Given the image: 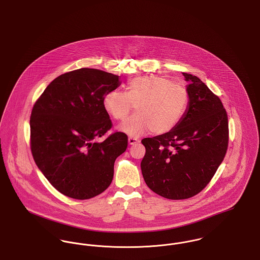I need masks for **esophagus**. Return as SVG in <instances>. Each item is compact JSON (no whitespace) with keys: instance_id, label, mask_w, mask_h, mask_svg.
Returning <instances> with one entry per match:
<instances>
[{"instance_id":"34e87169","label":"esophagus","mask_w":260,"mask_h":260,"mask_svg":"<svg viewBox=\"0 0 260 260\" xmlns=\"http://www.w3.org/2000/svg\"><path fill=\"white\" fill-rule=\"evenodd\" d=\"M128 143L131 144V145H133V144H136L137 142H139L140 140H138V139H136V138H128Z\"/></svg>"}]
</instances>
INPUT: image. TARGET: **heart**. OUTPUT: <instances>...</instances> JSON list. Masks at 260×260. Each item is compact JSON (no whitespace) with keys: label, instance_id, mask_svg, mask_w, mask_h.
Wrapping results in <instances>:
<instances>
[{"label":"heart","instance_id":"heart-1","mask_svg":"<svg viewBox=\"0 0 260 260\" xmlns=\"http://www.w3.org/2000/svg\"><path fill=\"white\" fill-rule=\"evenodd\" d=\"M188 90L161 76H143L131 81L126 92L111 90L104 96V108L116 120H124L136 106L137 114L119 125L120 132L140 137L151 131L163 135L173 129L189 106Z\"/></svg>","mask_w":260,"mask_h":260}]
</instances>
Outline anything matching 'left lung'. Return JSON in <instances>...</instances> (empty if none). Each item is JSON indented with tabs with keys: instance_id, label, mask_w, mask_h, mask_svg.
Returning a JSON list of instances; mask_svg holds the SVG:
<instances>
[{
	"instance_id": "left-lung-1",
	"label": "left lung",
	"mask_w": 260,
	"mask_h": 260,
	"mask_svg": "<svg viewBox=\"0 0 260 260\" xmlns=\"http://www.w3.org/2000/svg\"><path fill=\"white\" fill-rule=\"evenodd\" d=\"M183 75L190 95L183 118L170 132L141 140L143 179L154 193L171 200L200 193L224 158L229 142L228 115L220 98L197 76Z\"/></svg>"
}]
</instances>
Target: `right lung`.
Masks as SVG:
<instances>
[{"instance_id": "right-lung-1", "label": "right lung", "mask_w": 260, "mask_h": 260, "mask_svg": "<svg viewBox=\"0 0 260 260\" xmlns=\"http://www.w3.org/2000/svg\"><path fill=\"white\" fill-rule=\"evenodd\" d=\"M120 76L94 68L64 73L36 102L30 116V148L45 178L63 195L86 200L104 192L114 164L127 146L123 133L98 142L112 121L104 96L120 85Z\"/></svg>"}]
</instances>
